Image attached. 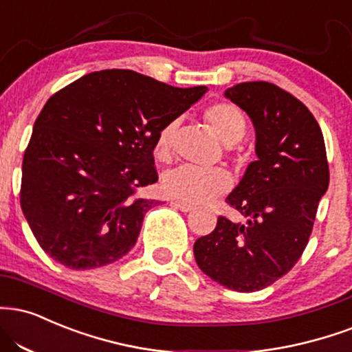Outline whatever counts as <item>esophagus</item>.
I'll return each instance as SVG.
<instances>
[{"mask_svg": "<svg viewBox=\"0 0 352 352\" xmlns=\"http://www.w3.org/2000/svg\"><path fill=\"white\" fill-rule=\"evenodd\" d=\"M170 205L173 206V208H177V210L184 211V213H188V211H192V210H193V206H192V205H188V203H182V201H177V200H172V201H170Z\"/></svg>", "mask_w": 352, "mask_h": 352, "instance_id": "obj_1", "label": "esophagus"}]
</instances>
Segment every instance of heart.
<instances>
[{"mask_svg":"<svg viewBox=\"0 0 352 352\" xmlns=\"http://www.w3.org/2000/svg\"><path fill=\"white\" fill-rule=\"evenodd\" d=\"M203 118L211 129L217 133L224 146L231 147L245 135L248 122L244 113L236 104L221 101L205 109ZM177 121L162 126L154 142V155L159 162H170L175 142ZM231 187V177L224 168L198 170L192 167H179L167 172L162 179V190L173 200L197 205L211 201L219 195L226 193Z\"/></svg>","mask_w":352,"mask_h":352,"instance_id":"heart-1","label":"heart"}]
</instances>
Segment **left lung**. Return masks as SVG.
Masks as SVG:
<instances>
[{
    "instance_id": "obj_1",
    "label": "left lung",
    "mask_w": 352,
    "mask_h": 352,
    "mask_svg": "<svg viewBox=\"0 0 352 352\" xmlns=\"http://www.w3.org/2000/svg\"><path fill=\"white\" fill-rule=\"evenodd\" d=\"M224 95L256 128L257 160L226 198L245 221L219 217L210 234L195 241L193 254L211 280L256 292L302 257L328 190V159L318 121L289 91L269 82H245Z\"/></svg>"
}]
</instances>
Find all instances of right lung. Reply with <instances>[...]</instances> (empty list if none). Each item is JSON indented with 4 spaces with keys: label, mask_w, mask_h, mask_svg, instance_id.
<instances>
[{
    "label": "right lung",
    "mask_w": 352,
    "mask_h": 352,
    "mask_svg": "<svg viewBox=\"0 0 352 352\" xmlns=\"http://www.w3.org/2000/svg\"><path fill=\"white\" fill-rule=\"evenodd\" d=\"M206 90L113 69L50 96L34 122L21 179V210L49 257L87 270L134 248L144 214L159 203L139 197L159 180L157 133Z\"/></svg>",
    "instance_id": "1"
}]
</instances>
